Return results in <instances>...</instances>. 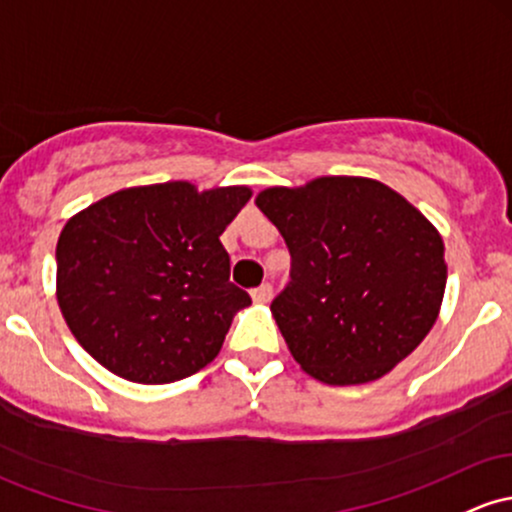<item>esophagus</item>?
I'll return each instance as SVG.
<instances>
[{"label":"esophagus","mask_w":512,"mask_h":512,"mask_svg":"<svg viewBox=\"0 0 512 512\" xmlns=\"http://www.w3.org/2000/svg\"><path fill=\"white\" fill-rule=\"evenodd\" d=\"M269 299H272V284H262L252 289V301L255 303H267Z\"/></svg>","instance_id":"34e87169"}]
</instances>
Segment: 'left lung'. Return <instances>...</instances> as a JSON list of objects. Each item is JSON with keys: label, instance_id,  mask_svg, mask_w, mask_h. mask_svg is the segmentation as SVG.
<instances>
[{"label": "left lung", "instance_id": "8db88e82", "mask_svg": "<svg viewBox=\"0 0 512 512\" xmlns=\"http://www.w3.org/2000/svg\"><path fill=\"white\" fill-rule=\"evenodd\" d=\"M282 233L291 282L272 301L289 352L323 384H367L435 325L445 243L401 194L367 177H318L255 199Z\"/></svg>", "mask_w": 512, "mask_h": 512}]
</instances>
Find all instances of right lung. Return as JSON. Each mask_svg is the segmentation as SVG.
Masks as SVG:
<instances>
[{"label":"right lung","mask_w":512,"mask_h":512,"mask_svg":"<svg viewBox=\"0 0 512 512\" xmlns=\"http://www.w3.org/2000/svg\"><path fill=\"white\" fill-rule=\"evenodd\" d=\"M247 187H131L72 216L58 238V303L101 367L172 384L213 362L250 294L230 282L221 233Z\"/></svg>","instance_id":"right-lung-1"}]
</instances>
